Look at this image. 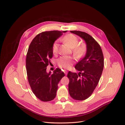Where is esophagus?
<instances>
[{
	"mask_svg": "<svg viewBox=\"0 0 125 125\" xmlns=\"http://www.w3.org/2000/svg\"><path fill=\"white\" fill-rule=\"evenodd\" d=\"M64 73H65V74H66V75H67V72L66 71H64Z\"/></svg>",
	"mask_w": 125,
	"mask_h": 125,
	"instance_id": "esophagus-1",
	"label": "esophagus"
}]
</instances>
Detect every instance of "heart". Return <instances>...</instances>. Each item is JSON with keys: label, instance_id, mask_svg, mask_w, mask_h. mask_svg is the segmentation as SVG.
<instances>
[{"label": "heart", "instance_id": "1", "mask_svg": "<svg viewBox=\"0 0 125 125\" xmlns=\"http://www.w3.org/2000/svg\"><path fill=\"white\" fill-rule=\"evenodd\" d=\"M64 41L66 42L69 47L73 49V52L74 56L76 58H81L84 54L86 51V46L84 44L77 45L78 43V38L72 34H69L65 36ZM59 43L58 41H56L52 45V52L54 54H56L58 51ZM73 63V58L70 56H63L59 58L58 60V64L60 68L69 69Z\"/></svg>", "mask_w": 125, "mask_h": 125}]
</instances>
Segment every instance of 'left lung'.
<instances>
[{"label": "left lung", "mask_w": 125, "mask_h": 125, "mask_svg": "<svg viewBox=\"0 0 125 125\" xmlns=\"http://www.w3.org/2000/svg\"><path fill=\"white\" fill-rule=\"evenodd\" d=\"M70 32L80 36L86 44L85 56L75 66L79 73L69 71L67 74L70 96L82 101L92 95L99 83L104 67V57L100 46L89 34L80 31Z\"/></svg>", "instance_id": "8db88e82"}]
</instances>
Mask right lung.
Returning a JSON list of instances; mask_svg holds the SVG:
<instances>
[{
  "label": "right lung",
  "mask_w": 125,
  "mask_h": 125,
  "mask_svg": "<svg viewBox=\"0 0 125 125\" xmlns=\"http://www.w3.org/2000/svg\"><path fill=\"white\" fill-rule=\"evenodd\" d=\"M67 31H45L37 35L31 42L26 56V66L28 80L34 95L44 102L53 100L58 84L65 76L60 69L47 73L49 59L52 57V45Z\"/></svg>",
  "instance_id": "obj_1"
}]
</instances>
